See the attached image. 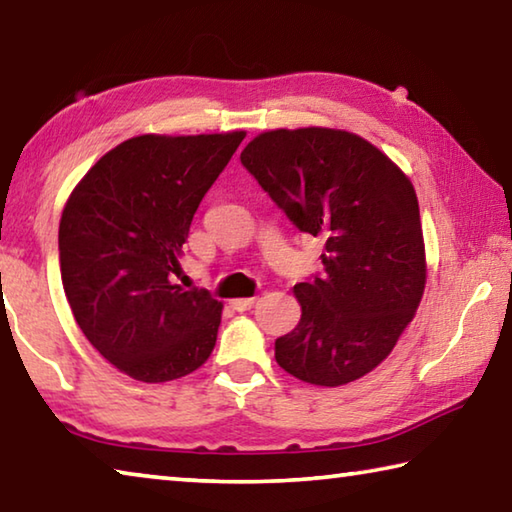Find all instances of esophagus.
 Instances as JSON below:
<instances>
[{"instance_id":"1","label":"esophagus","mask_w":512,"mask_h":512,"mask_svg":"<svg viewBox=\"0 0 512 512\" xmlns=\"http://www.w3.org/2000/svg\"><path fill=\"white\" fill-rule=\"evenodd\" d=\"M230 305L235 311H250L257 305V298H239V300H232Z\"/></svg>"}]
</instances>
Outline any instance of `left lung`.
Wrapping results in <instances>:
<instances>
[{
  "instance_id": "left-lung-1",
  "label": "left lung",
  "mask_w": 512,
  "mask_h": 512,
  "mask_svg": "<svg viewBox=\"0 0 512 512\" xmlns=\"http://www.w3.org/2000/svg\"><path fill=\"white\" fill-rule=\"evenodd\" d=\"M241 164L300 232L325 237L323 273L293 287L302 316L275 341V361L316 386L363 377L395 348L427 280L411 180L334 128L262 133Z\"/></svg>"
}]
</instances>
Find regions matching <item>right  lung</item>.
<instances>
[{"instance_id": "right-lung-1", "label": "right lung", "mask_w": 512, "mask_h": 512, "mask_svg": "<svg viewBox=\"0 0 512 512\" xmlns=\"http://www.w3.org/2000/svg\"><path fill=\"white\" fill-rule=\"evenodd\" d=\"M244 137H133L69 196L58 228L65 296L85 339L128 377L180 379L214 350L223 305L173 275L198 205Z\"/></svg>"}]
</instances>
